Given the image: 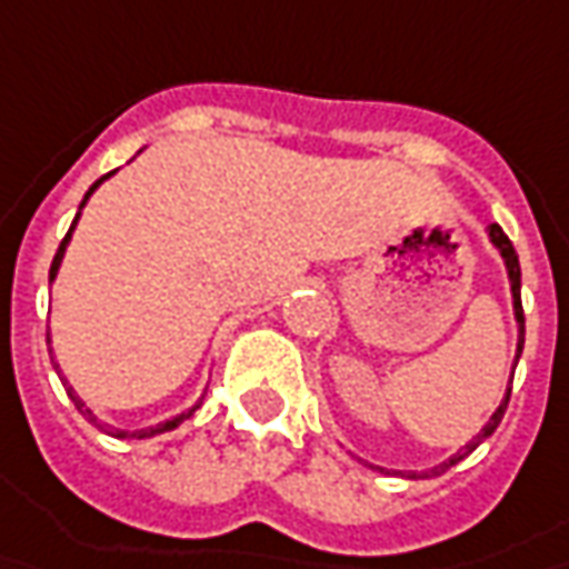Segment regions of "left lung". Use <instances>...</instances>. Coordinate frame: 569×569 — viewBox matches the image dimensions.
<instances>
[{
    "mask_svg": "<svg viewBox=\"0 0 569 569\" xmlns=\"http://www.w3.org/2000/svg\"><path fill=\"white\" fill-rule=\"evenodd\" d=\"M488 242L498 248V254L503 258V267H507V280H510V296H513V318H517V327H519V337H517V359H513V368H517L519 362V352H522V343H526V318H522V299H519V258L517 251H513V242L503 236V229H500L498 223L488 226ZM507 400H510V387H507V393H503V400H500V406L491 412V419L485 421V428H481L479 435L472 438V441L466 443L462 450H457L450 460L438 462V466H431V469H425V472H409V479H431V476H441V472H447L450 466H457L460 460H466L476 447H479L481 441H488L491 435H495V428L500 425V419H503V412H507Z\"/></svg>",
    "mask_w": 569,
    "mask_h": 569,
    "instance_id": "obj_1",
    "label": "left lung"
}]
</instances>
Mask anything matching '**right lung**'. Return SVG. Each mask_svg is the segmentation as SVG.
<instances>
[{
  "mask_svg": "<svg viewBox=\"0 0 569 569\" xmlns=\"http://www.w3.org/2000/svg\"><path fill=\"white\" fill-rule=\"evenodd\" d=\"M109 176H112V172H107L103 179H97V182H93V186L88 188V194H84V201H81V207H78V213H74V220H71V229H69V232H66V239H62V246H59V251H56V258H52L50 283H52V280H56V273H59V267H62V258H66V248H69V242H71V232H74V226H78V220H81V210H84V204H88V201H90V194H93L97 188L103 186V182H107ZM56 371H59V365H56ZM62 383L69 387V381H66V378H62ZM69 397H71V400H74V406H78V409H81V412H84V416H88V419L93 421V425H100V428H103L107 435H112V438H138V441H144V438H153V435H163V431H172V428H179L182 421L191 419V416H194V412L201 409V402H194L191 409H186V412H179V416H172V419H167V421H160V425H150V428H138V431H128V428H116V425H107V421L97 419V416L90 412L88 406H84V400H81V397L74 393V387H69Z\"/></svg>",
  "mask_w": 569,
  "mask_h": 569,
  "instance_id": "add662e5",
  "label": "right lung"
}]
</instances>
